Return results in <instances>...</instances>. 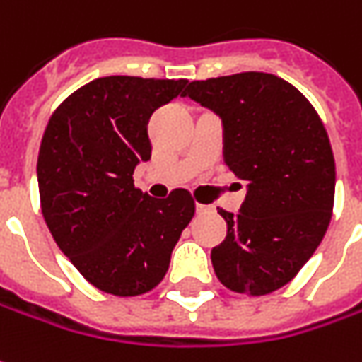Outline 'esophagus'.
<instances>
[{"mask_svg": "<svg viewBox=\"0 0 362 362\" xmlns=\"http://www.w3.org/2000/svg\"><path fill=\"white\" fill-rule=\"evenodd\" d=\"M210 210H212V206H208V204H200V202L196 204V212L198 214H206L210 212Z\"/></svg>", "mask_w": 362, "mask_h": 362, "instance_id": "esophagus-1", "label": "esophagus"}]
</instances>
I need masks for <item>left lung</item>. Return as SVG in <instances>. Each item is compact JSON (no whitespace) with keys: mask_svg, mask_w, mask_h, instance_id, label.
Returning <instances> with one entry per match:
<instances>
[{"mask_svg":"<svg viewBox=\"0 0 362 362\" xmlns=\"http://www.w3.org/2000/svg\"><path fill=\"white\" fill-rule=\"evenodd\" d=\"M182 95L222 117L223 160L247 182L242 212L218 208L228 235L212 250L214 272L235 293H274L307 264L333 216L325 124L301 90L269 73L192 81Z\"/></svg>","mask_w":362,"mask_h":362,"instance_id":"left-lung-1","label":"left lung"}]
</instances>
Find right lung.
<instances>
[{"instance_id":"right-lung-1","label":"right lung","mask_w":362,"mask_h":362,"mask_svg":"<svg viewBox=\"0 0 362 362\" xmlns=\"http://www.w3.org/2000/svg\"><path fill=\"white\" fill-rule=\"evenodd\" d=\"M186 78L103 77L69 95L39 146L41 212L61 252L88 284L117 297L148 293L196 212L188 190L150 198L134 168L150 158V115Z\"/></svg>"}]
</instances>
